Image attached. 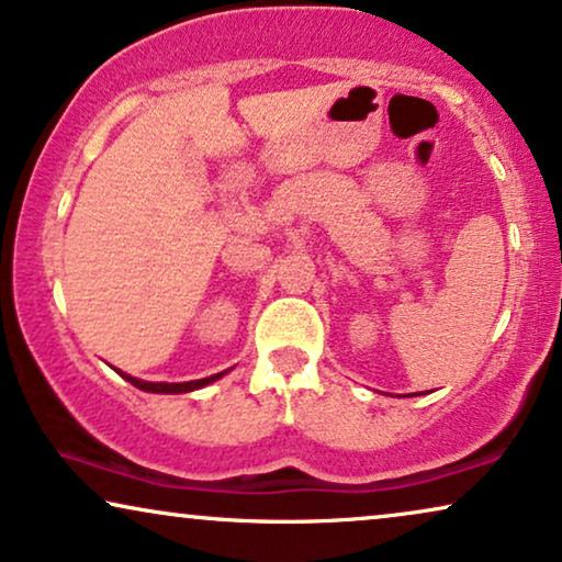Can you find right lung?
Returning <instances> with one entry per match:
<instances>
[{
  "instance_id": "right-lung-1",
  "label": "right lung",
  "mask_w": 562,
  "mask_h": 562,
  "mask_svg": "<svg viewBox=\"0 0 562 562\" xmlns=\"http://www.w3.org/2000/svg\"><path fill=\"white\" fill-rule=\"evenodd\" d=\"M226 372H231V370H223V372H218V375H211V378H203V380H190V383H148V380H138V378L128 375V372H120V370H117V375L123 380H128L131 385H136L138 391L175 395V393H192V391H198V387L211 385V383H215V380H221L223 375H226Z\"/></svg>"
}]
</instances>
